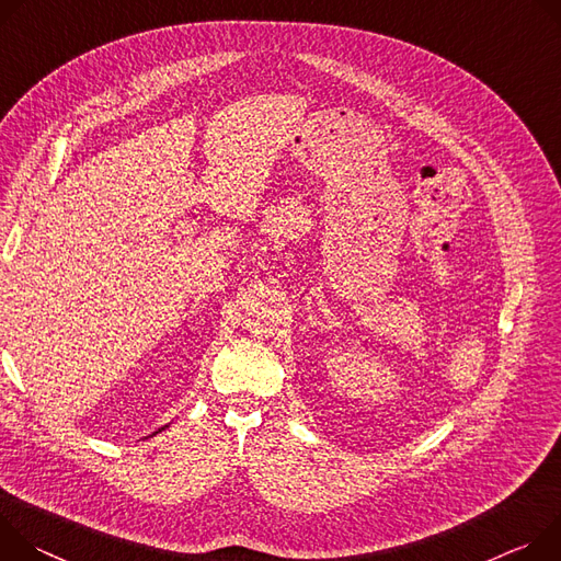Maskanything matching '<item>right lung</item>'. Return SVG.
I'll list each match as a JSON object with an SVG mask.
<instances>
[{"instance_id":"right-lung-1","label":"right lung","mask_w":561,"mask_h":561,"mask_svg":"<svg viewBox=\"0 0 561 561\" xmlns=\"http://www.w3.org/2000/svg\"><path fill=\"white\" fill-rule=\"evenodd\" d=\"M164 427H169V425H164ZM164 427H160V430H158V432H162V430H164ZM153 434H156V432H153Z\"/></svg>"}]
</instances>
